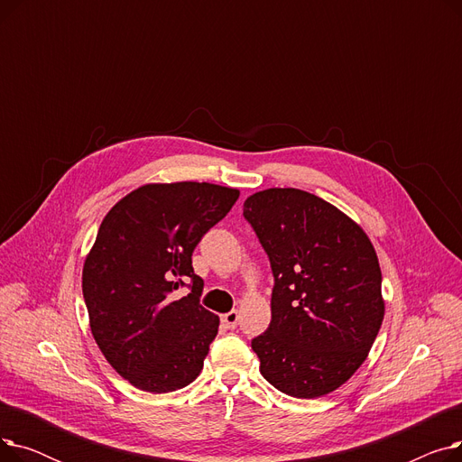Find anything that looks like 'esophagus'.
Returning <instances> with one entry per match:
<instances>
[{
  "label": "esophagus",
  "mask_w": 462,
  "mask_h": 462,
  "mask_svg": "<svg viewBox=\"0 0 462 462\" xmlns=\"http://www.w3.org/2000/svg\"><path fill=\"white\" fill-rule=\"evenodd\" d=\"M237 320H239V312L237 310H230V312H226V314H223V317H221V322H223V326L226 329H236Z\"/></svg>",
  "instance_id": "1"
}]
</instances>
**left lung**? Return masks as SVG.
<instances>
[{
    "instance_id": "1",
    "label": "left lung",
    "mask_w": 462,
    "mask_h": 462,
    "mask_svg": "<svg viewBox=\"0 0 462 462\" xmlns=\"http://www.w3.org/2000/svg\"><path fill=\"white\" fill-rule=\"evenodd\" d=\"M244 215L275 277L270 328L251 343L260 373L290 397L328 395L367 359L383 320L371 239L346 213L292 187L251 194Z\"/></svg>"
}]
</instances>
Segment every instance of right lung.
Returning a JSON list of instances; mask_svg holds the SVG:
<instances>
[{
    "label": "right lung",
    "mask_w": 462,
    "mask_h": 462,
    "mask_svg": "<svg viewBox=\"0 0 462 462\" xmlns=\"http://www.w3.org/2000/svg\"><path fill=\"white\" fill-rule=\"evenodd\" d=\"M237 199L206 181L148 183L103 218L84 262V301L97 346L138 390L176 392L200 374L218 317L200 305L192 251ZM187 278L191 294L176 300Z\"/></svg>",
    "instance_id": "obj_1"
}]
</instances>
